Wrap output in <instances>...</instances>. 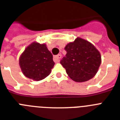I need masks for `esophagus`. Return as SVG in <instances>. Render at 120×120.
<instances>
[{"instance_id": "obj_1", "label": "esophagus", "mask_w": 120, "mask_h": 120, "mask_svg": "<svg viewBox=\"0 0 120 120\" xmlns=\"http://www.w3.org/2000/svg\"><path fill=\"white\" fill-rule=\"evenodd\" d=\"M62 57V55L61 54H58L56 56H55L53 57V60H54L55 62H58L60 61V59Z\"/></svg>"}]
</instances>
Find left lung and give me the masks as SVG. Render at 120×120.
I'll return each mask as SVG.
<instances>
[{
	"label": "left lung",
	"instance_id": "obj_1",
	"mask_svg": "<svg viewBox=\"0 0 120 120\" xmlns=\"http://www.w3.org/2000/svg\"><path fill=\"white\" fill-rule=\"evenodd\" d=\"M65 56L60 64L70 78L77 82H86L93 78L101 64V55L91 43L81 38L65 47Z\"/></svg>",
	"mask_w": 120,
	"mask_h": 120
}]
</instances>
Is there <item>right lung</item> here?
<instances>
[{
    "instance_id": "1",
    "label": "right lung",
    "mask_w": 120,
    "mask_h": 120,
    "mask_svg": "<svg viewBox=\"0 0 120 120\" xmlns=\"http://www.w3.org/2000/svg\"><path fill=\"white\" fill-rule=\"evenodd\" d=\"M19 65L25 77L39 81L49 76L55 63L52 54L45 44L34 42L22 53Z\"/></svg>"
}]
</instances>
